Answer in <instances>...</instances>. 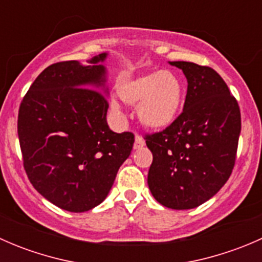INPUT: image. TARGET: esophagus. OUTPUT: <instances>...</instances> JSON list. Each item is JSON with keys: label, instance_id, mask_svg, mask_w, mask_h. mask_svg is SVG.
I'll list each match as a JSON object with an SVG mask.
<instances>
[{"label": "esophagus", "instance_id": "esophagus-1", "mask_svg": "<svg viewBox=\"0 0 262 262\" xmlns=\"http://www.w3.org/2000/svg\"><path fill=\"white\" fill-rule=\"evenodd\" d=\"M146 144V142H144V139L142 138L141 136H137L136 137V141H134V149H139V148H142Z\"/></svg>", "mask_w": 262, "mask_h": 262}]
</instances>
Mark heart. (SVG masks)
I'll return each mask as SVG.
<instances>
[{
  "instance_id": "heart-1",
  "label": "heart",
  "mask_w": 262,
  "mask_h": 262,
  "mask_svg": "<svg viewBox=\"0 0 262 262\" xmlns=\"http://www.w3.org/2000/svg\"><path fill=\"white\" fill-rule=\"evenodd\" d=\"M184 82L171 71H156L123 81L118 95L129 105L138 104V118L149 128H166L175 121L184 102ZM113 106L116 107L114 102Z\"/></svg>"
}]
</instances>
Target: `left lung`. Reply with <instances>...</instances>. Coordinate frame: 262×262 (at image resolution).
<instances>
[{"instance_id":"1","label":"left lung","mask_w":262,"mask_h":262,"mask_svg":"<svg viewBox=\"0 0 262 262\" xmlns=\"http://www.w3.org/2000/svg\"><path fill=\"white\" fill-rule=\"evenodd\" d=\"M187 80L184 110L163 130L146 134L153 155L148 186L160 204L191 209L209 200L231 176L241 112L223 78L208 66L170 62Z\"/></svg>"}]
</instances>
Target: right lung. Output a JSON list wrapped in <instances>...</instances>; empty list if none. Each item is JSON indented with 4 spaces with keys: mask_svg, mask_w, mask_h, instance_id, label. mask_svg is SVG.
<instances>
[{
    "mask_svg": "<svg viewBox=\"0 0 262 262\" xmlns=\"http://www.w3.org/2000/svg\"><path fill=\"white\" fill-rule=\"evenodd\" d=\"M106 53L82 66L47 67L18 107L17 134L31 185L60 209L82 213L104 202L134 143L132 132L114 133L102 86Z\"/></svg>",
    "mask_w": 262,
    "mask_h": 262,
    "instance_id": "right-lung-1",
    "label": "right lung"
}]
</instances>
